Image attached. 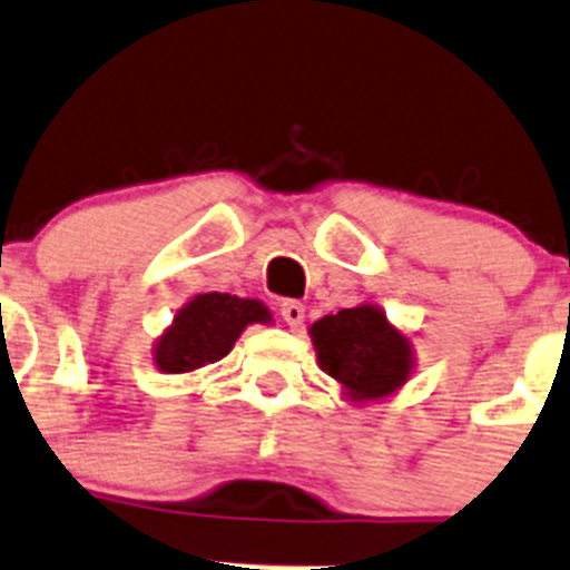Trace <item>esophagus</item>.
<instances>
[{
	"mask_svg": "<svg viewBox=\"0 0 570 570\" xmlns=\"http://www.w3.org/2000/svg\"><path fill=\"white\" fill-rule=\"evenodd\" d=\"M279 313H282V318L291 324V327H299V324L305 322V305H302V302H296V299L282 302Z\"/></svg>",
	"mask_w": 570,
	"mask_h": 570,
	"instance_id": "1",
	"label": "esophagus"
}]
</instances>
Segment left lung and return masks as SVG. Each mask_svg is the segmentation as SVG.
<instances>
[{"mask_svg": "<svg viewBox=\"0 0 570 570\" xmlns=\"http://www.w3.org/2000/svg\"><path fill=\"white\" fill-rule=\"evenodd\" d=\"M318 366L350 403L392 397L414 372V346L377 305H357L311 324Z\"/></svg>", "mask_w": 570, "mask_h": 570, "instance_id": "left-lung-1", "label": "left lung"}]
</instances>
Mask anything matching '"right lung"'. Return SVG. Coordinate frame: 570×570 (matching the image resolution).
<instances>
[{"instance_id":"add662e5","label":"right lung","mask_w":570,"mask_h":570,"mask_svg":"<svg viewBox=\"0 0 570 570\" xmlns=\"http://www.w3.org/2000/svg\"><path fill=\"white\" fill-rule=\"evenodd\" d=\"M271 311L259 299L232 294H198L156 338L154 363L165 375H189L229 355L248 324H271Z\"/></svg>"}]
</instances>
